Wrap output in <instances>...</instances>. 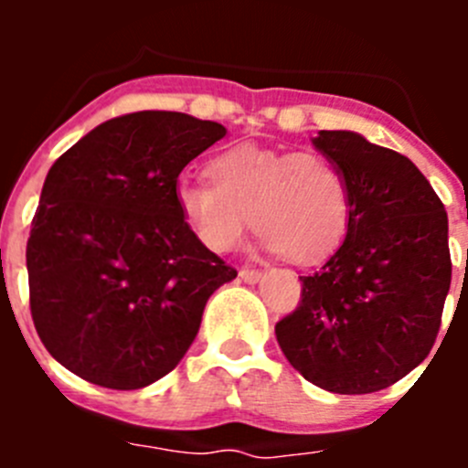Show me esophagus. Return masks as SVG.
I'll return each mask as SVG.
<instances>
[{
	"label": "esophagus",
	"mask_w": 468,
	"mask_h": 468,
	"mask_svg": "<svg viewBox=\"0 0 468 468\" xmlns=\"http://www.w3.org/2000/svg\"><path fill=\"white\" fill-rule=\"evenodd\" d=\"M239 276H241V281H246V283H258V281L262 279V271L253 270V267H243V270L239 271Z\"/></svg>",
	"instance_id": "34e87169"
}]
</instances>
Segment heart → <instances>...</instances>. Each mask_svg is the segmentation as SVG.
Returning a JSON list of instances; mask_svg holds the SVG:
<instances>
[{
	"label": "heart",
	"mask_w": 468,
	"mask_h": 468,
	"mask_svg": "<svg viewBox=\"0 0 468 468\" xmlns=\"http://www.w3.org/2000/svg\"><path fill=\"white\" fill-rule=\"evenodd\" d=\"M210 180H180L176 204L197 241L229 253L250 218L262 243L292 262H316L340 246L351 220V189L333 156L237 144L210 161Z\"/></svg>",
	"instance_id": "1"
}]
</instances>
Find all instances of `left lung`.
Segmentation results:
<instances>
[{"label": "left lung", "mask_w": 468, "mask_h": 468, "mask_svg": "<svg viewBox=\"0 0 468 468\" xmlns=\"http://www.w3.org/2000/svg\"><path fill=\"white\" fill-rule=\"evenodd\" d=\"M351 189V220L328 262L300 276L276 324L297 373L333 394H373L429 356L452 279L448 213L408 156L351 131H321Z\"/></svg>", "instance_id": "8db88e82"}]
</instances>
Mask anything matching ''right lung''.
Returning <instances> with one entry per match:
<instances>
[{"label": "right lung", "mask_w": 468, "mask_h": 468, "mask_svg": "<svg viewBox=\"0 0 468 468\" xmlns=\"http://www.w3.org/2000/svg\"><path fill=\"white\" fill-rule=\"evenodd\" d=\"M218 122L133 112L95 126L44 180L27 239L37 335L69 373L143 388L187 354L204 307L237 270L197 241L176 204Z\"/></svg>", "instance_id": "add662e5"}]
</instances>
